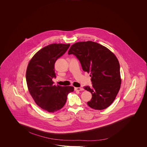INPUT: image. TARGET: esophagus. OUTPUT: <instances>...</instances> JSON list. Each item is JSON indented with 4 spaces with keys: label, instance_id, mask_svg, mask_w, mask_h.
Masks as SVG:
<instances>
[{
    "label": "esophagus",
    "instance_id": "esophagus-1",
    "mask_svg": "<svg viewBox=\"0 0 147 147\" xmlns=\"http://www.w3.org/2000/svg\"><path fill=\"white\" fill-rule=\"evenodd\" d=\"M75 90L77 91H82L84 90V89L82 88L76 87L75 88Z\"/></svg>",
    "mask_w": 147,
    "mask_h": 147
}]
</instances>
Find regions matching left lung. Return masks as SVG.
<instances>
[{"mask_svg":"<svg viewBox=\"0 0 147 147\" xmlns=\"http://www.w3.org/2000/svg\"><path fill=\"white\" fill-rule=\"evenodd\" d=\"M68 53L77 57L84 71L90 72L92 86L84 87L92 94L88 105L96 110L105 109L110 106L121 83L120 65L116 56L106 47L91 41L75 43Z\"/></svg>","mask_w":147,"mask_h":147,"instance_id":"obj_1","label":"left lung"}]
</instances>
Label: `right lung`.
I'll return each mask as SVG.
<instances>
[{
    "label": "right lung",
    "mask_w": 147,
    "mask_h": 147,
    "mask_svg": "<svg viewBox=\"0 0 147 147\" xmlns=\"http://www.w3.org/2000/svg\"><path fill=\"white\" fill-rule=\"evenodd\" d=\"M70 44H53L38 51L28 63L26 81L35 102L42 109L54 113L65 105L68 94L74 90L71 86L53 84L55 63L67 51Z\"/></svg>",
    "instance_id": "right-lung-1"
}]
</instances>
